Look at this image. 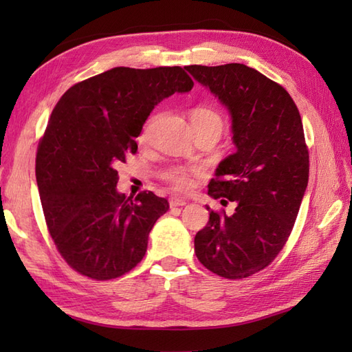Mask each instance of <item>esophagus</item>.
<instances>
[{
  "label": "esophagus",
  "instance_id": "34e87169",
  "mask_svg": "<svg viewBox=\"0 0 352 352\" xmlns=\"http://www.w3.org/2000/svg\"><path fill=\"white\" fill-rule=\"evenodd\" d=\"M188 204V201L186 199H183V198H178V197H172L170 199H169V206L174 208V207H183V206H186Z\"/></svg>",
  "mask_w": 352,
  "mask_h": 352
}]
</instances>
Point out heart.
<instances>
[{
  "label": "heart",
  "instance_id": "heart-1",
  "mask_svg": "<svg viewBox=\"0 0 352 352\" xmlns=\"http://www.w3.org/2000/svg\"><path fill=\"white\" fill-rule=\"evenodd\" d=\"M190 121H199V122H216L222 125V119L221 116L216 113V111L206 109V107H198L192 111ZM153 119L145 124L144 129H142L139 134V140H145L148 136V130L149 125H151ZM197 174V169L192 168H183V166H177V168H170L166 174H164V178L170 183V186L177 190H189L193 188V175Z\"/></svg>",
  "mask_w": 352,
  "mask_h": 352
}]
</instances>
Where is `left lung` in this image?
Returning <instances> with one entry per match:
<instances>
[{"mask_svg": "<svg viewBox=\"0 0 352 352\" xmlns=\"http://www.w3.org/2000/svg\"><path fill=\"white\" fill-rule=\"evenodd\" d=\"M186 71L228 110L236 146L208 184L212 198L234 201V213L206 206L210 219L195 236V254L213 274L246 278L283 250L307 189L300 111L286 89L246 65H192Z\"/></svg>", "mask_w": 352, "mask_h": 352, "instance_id": "left-lung-1", "label": "left lung"}]
</instances>
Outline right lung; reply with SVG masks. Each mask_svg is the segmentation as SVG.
<instances>
[{"mask_svg":"<svg viewBox=\"0 0 352 352\" xmlns=\"http://www.w3.org/2000/svg\"><path fill=\"white\" fill-rule=\"evenodd\" d=\"M180 66H118L74 85L56 104L37 148L36 180L50 234L72 269L111 280L144 258L149 231L169 210L166 198L119 193V163L138 151L153 109L192 91Z\"/></svg>","mask_w":352,"mask_h":352,"instance_id":"add662e5","label":"right lung"}]
</instances>
